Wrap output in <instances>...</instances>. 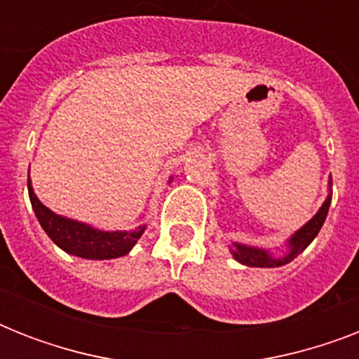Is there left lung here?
<instances>
[{
	"mask_svg": "<svg viewBox=\"0 0 359 359\" xmlns=\"http://www.w3.org/2000/svg\"><path fill=\"white\" fill-rule=\"evenodd\" d=\"M330 203H332V177L328 180V196L324 199L323 207L318 208L317 214L313 216L307 224H304L298 231H294L292 235L287 238L285 245H287V251L281 253V255H273L272 251L266 250V248H259V245H248L240 244V242H233L229 245L231 255L235 261H238L240 264L244 266H253V268H278L283 266L287 262H290L292 259L300 255L302 251L306 250L307 245L311 244L315 236L318 235V231L323 227L324 219L328 216Z\"/></svg>",
	"mask_w": 359,
	"mask_h": 359,
	"instance_id": "1",
	"label": "left lung"
}]
</instances>
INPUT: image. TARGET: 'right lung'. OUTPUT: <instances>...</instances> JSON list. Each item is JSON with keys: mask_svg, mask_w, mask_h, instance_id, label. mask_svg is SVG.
I'll return each instance as SVG.
<instances>
[{"mask_svg": "<svg viewBox=\"0 0 359 359\" xmlns=\"http://www.w3.org/2000/svg\"><path fill=\"white\" fill-rule=\"evenodd\" d=\"M171 180L173 177H169V182ZM27 191H29L31 207L35 210L36 219L44 233L52 238L53 244L70 255L91 259V261L117 259V257L130 253L147 229V225H140L130 231L98 229V227H93V225L78 222V219L55 214L46 205H42L33 190L31 179H27Z\"/></svg>", "mask_w": 359, "mask_h": 359, "instance_id": "right-lung-1", "label": "right lung"}]
</instances>
